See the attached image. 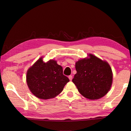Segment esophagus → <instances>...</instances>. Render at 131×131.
Returning <instances> with one entry per match:
<instances>
[{
  "instance_id": "esophagus-1",
  "label": "esophagus",
  "mask_w": 131,
  "mask_h": 131,
  "mask_svg": "<svg viewBox=\"0 0 131 131\" xmlns=\"http://www.w3.org/2000/svg\"><path fill=\"white\" fill-rule=\"evenodd\" d=\"M69 79H70V80H71L72 79H73V76H72V75H69Z\"/></svg>"
}]
</instances>
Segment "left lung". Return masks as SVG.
Wrapping results in <instances>:
<instances>
[{
    "label": "left lung",
    "mask_w": 131,
    "mask_h": 131,
    "mask_svg": "<svg viewBox=\"0 0 131 131\" xmlns=\"http://www.w3.org/2000/svg\"><path fill=\"white\" fill-rule=\"evenodd\" d=\"M77 74L72 81L79 92L89 100H98L110 91L113 83V72L107 61L92 54L75 63Z\"/></svg>",
    "instance_id": "8db88e82"
}]
</instances>
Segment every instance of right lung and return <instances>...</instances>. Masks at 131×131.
<instances>
[{
	"instance_id": "right-lung-1",
	"label": "right lung",
	"mask_w": 131,
	"mask_h": 131,
	"mask_svg": "<svg viewBox=\"0 0 131 131\" xmlns=\"http://www.w3.org/2000/svg\"><path fill=\"white\" fill-rule=\"evenodd\" d=\"M69 82L63 74V69L57 61L50 60L45 62L43 57L29 68L26 73V83L31 92L38 98H54Z\"/></svg>"
}]
</instances>
